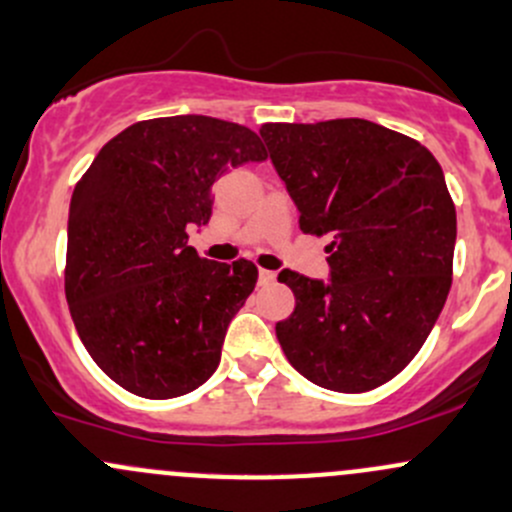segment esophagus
Returning a JSON list of instances; mask_svg holds the SVG:
<instances>
[{"label": "esophagus", "mask_w": 512, "mask_h": 512, "mask_svg": "<svg viewBox=\"0 0 512 512\" xmlns=\"http://www.w3.org/2000/svg\"><path fill=\"white\" fill-rule=\"evenodd\" d=\"M274 279H277V274L269 272V269H260V272H257V282L260 284H272Z\"/></svg>", "instance_id": "34e87169"}]
</instances>
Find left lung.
<instances>
[{"label": "left lung", "mask_w": 512, "mask_h": 512, "mask_svg": "<svg viewBox=\"0 0 512 512\" xmlns=\"http://www.w3.org/2000/svg\"><path fill=\"white\" fill-rule=\"evenodd\" d=\"M260 136L303 233L330 235L328 282L279 274L296 296L279 345L323 389L372 391L418 355L452 286L457 211L440 162L364 119L265 123Z\"/></svg>", "instance_id": "left-lung-1"}]
</instances>
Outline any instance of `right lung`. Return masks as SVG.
<instances>
[{
  "mask_svg": "<svg viewBox=\"0 0 512 512\" xmlns=\"http://www.w3.org/2000/svg\"><path fill=\"white\" fill-rule=\"evenodd\" d=\"M265 145L211 116L138 121L77 182L67 218L65 296L77 335L109 379L143 398L199 389L221 362L257 267L196 255L187 230L211 218L213 182L262 162Z\"/></svg>",
  "mask_w": 512,
  "mask_h": 512,
  "instance_id": "obj_1",
  "label": "right lung"
}]
</instances>
